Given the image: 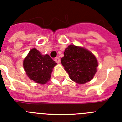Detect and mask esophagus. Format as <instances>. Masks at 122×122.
Here are the masks:
<instances>
[{"label":"esophagus","mask_w":122,"mask_h":122,"mask_svg":"<svg viewBox=\"0 0 122 122\" xmlns=\"http://www.w3.org/2000/svg\"><path fill=\"white\" fill-rule=\"evenodd\" d=\"M54 61H55L56 62V63H60V59H59V57H56L55 59H54Z\"/></svg>","instance_id":"obj_1"}]
</instances>
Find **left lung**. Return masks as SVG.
I'll return each instance as SVG.
<instances>
[{
	"instance_id": "left-lung-1",
	"label": "left lung",
	"mask_w": 122,
	"mask_h": 122,
	"mask_svg": "<svg viewBox=\"0 0 122 122\" xmlns=\"http://www.w3.org/2000/svg\"><path fill=\"white\" fill-rule=\"evenodd\" d=\"M61 64L71 80L79 84L91 81L98 66L96 58L91 52L74 45H70L65 50Z\"/></svg>"
}]
</instances>
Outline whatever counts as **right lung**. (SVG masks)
I'll list each match as a JSON object with an SVG mask.
<instances>
[{
  "mask_svg": "<svg viewBox=\"0 0 122 122\" xmlns=\"http://www.w3.org/2000/svg\"><path fill=\"white\" fill-rule=\"evenodd\" d=\"M57 63L48 54L42 55L35 48L30 51L23 61V67L30 79L45 84L49 80L52 69Z\"/></svg>",
  "mask_w": 122,
  "mask_h": 122,
  "instance_id": "1",
  "label": "right lung"
}]
</instances>
